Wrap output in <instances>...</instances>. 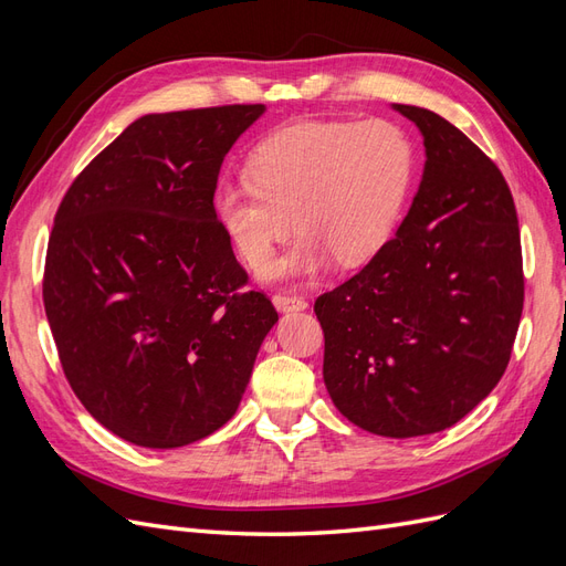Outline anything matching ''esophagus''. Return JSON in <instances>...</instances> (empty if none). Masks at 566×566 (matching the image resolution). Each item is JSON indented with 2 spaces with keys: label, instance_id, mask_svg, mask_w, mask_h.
<instances>
[{
  "label": "esophagus",
  "instance_id": "esophagus-1",
  "mask_svg": "<svg viewBox=\"0 0 566 566\" xmlns=\"http://www.w3.org/2000/svg\"><path fill=\"white\" fill-rule=\"evenodd\" d=\"M273 304H276L279 312H302V310H306V300L304 297L285 295V293L273 295Z\"/></svg>",
  "mask_w": 566,
  "mask_h": 566
}]
</instances>
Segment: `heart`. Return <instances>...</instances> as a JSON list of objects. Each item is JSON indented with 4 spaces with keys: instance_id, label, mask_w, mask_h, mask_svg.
I'll return each mask as SVG.
<instances>
[{
    "instance_id": "b5f03b06",
    "label": "heart",
    "mask_w": 566,
    "mask_h": 566,
    "mask_svg": "<svg viewBox=\"0 0 566 566\" xmlns=\"http://www.w3.org/2000/svg\"><path fill=\"white\" fill-rule=\"evenodd\" d=\"M416 148L389 119H297L252 150V184H221L214 217L238 256L271 279H310L331 264L368 262L399 227L416 184Z\"/></svg>"
}]
</instances>
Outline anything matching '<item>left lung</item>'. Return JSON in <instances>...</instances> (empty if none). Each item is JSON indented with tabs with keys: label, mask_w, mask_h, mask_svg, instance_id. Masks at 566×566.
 <instances>
[{
	"label": "left lung",
	"mask_w": 566,
	"mask_h": 566,
	"mask_svg": "<svg viewBox=\"0 0 566 566\" xmlns=\"http://www.w3.org/2000/svg\"><path fill=\"white\" fill-rule=\"evenodd\" d=\"M424 139V172L397 235L314 312L323 380L366 432L447 430L507 368L524 271L515 200L486 153L441 115L394 104Z\"/></svg>",
	"instance_id": "obj_1"
}]
</instances>
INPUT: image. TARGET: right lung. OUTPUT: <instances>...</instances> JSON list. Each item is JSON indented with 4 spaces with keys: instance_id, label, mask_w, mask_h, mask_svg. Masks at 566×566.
Wrapping results in <instances>:
<instances>
[{
    "instance_id": "add662e5",
    "label": "right lung",
    "mask_w": 566,
    "mask_h": 566,
    "mask_svg": "<svg viewBox=\"0 0 566 566\" xmlns=\"http://www.w3.org/2000/svg\"><path fill=\"white\" fill-rule=\"evenodd\" d=\"M262 104L153 113L82 169L49 235L42 297L75 397L117 434L177 449L231 420L279 321L243 290L214 217L221 163Z\"/></svg>"
}]
</instances>
